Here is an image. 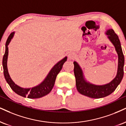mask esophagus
Wrapping results in <instances>:
<instances>
[{
    "label": "esophagus",
    "instance_id": "obj_1",
    "mask_svg": "<svg viewBox=\"0 0 126 126\" xmlns=\"http://www.w3.org/2000/svg\"><path fill=\"white\" fill-rule=\"evenodd\" d=\"M75 54L74 53V52H71L68 54V58H69V60H74V59L75 58Z\"/></svg>",
    "mask_w": 126,
    "mask_h": 126
}]
</instances>
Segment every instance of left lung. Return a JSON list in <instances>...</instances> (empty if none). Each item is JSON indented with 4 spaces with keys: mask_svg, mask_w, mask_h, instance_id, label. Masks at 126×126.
<instances>
[{
    "mask_svg": "<svg viewBox=\"0 0 126 126\" xmlns=\"http://www.w3.org/2000/svg\"><path fill=\"white\" fill-rule=\"evenodd\" d=\"M105 34L108 35L109 40L114 46L118 55L117 75L111 82L105 85H97L92 84L86 81L83 75V71L79 65L76 61L74 62V71L76 79V86L78 91L80 94L91 98H102L110 94L115 91L118 85L120 84L124 75L125 57L123 53L119 37L114 32V30L111 29L107 30Z\"/></svg>",
    "mask_w": 126,
    "mask_h": 126,
    "instance_id": "obj_1",
    "label": "left lung"
}]
</instances>
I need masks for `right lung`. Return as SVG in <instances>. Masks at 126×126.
Segmentation results:
<instances>
[{
  "label": "right lung",
  "instance_id": "1",
  "mask_svg": "<svg viewBox=\"0 0 126 126\" xmlns=\"http://www.w3.org/2000/svg\"><path fill=\"white\" fill-rule=\"evenodd\" d=\"M14 34H15V32H12L9 35L8 38L6 41L5 45V52H4L3 57L2 65L3 68L4 76L6 82H7L12 89L15 93H16L18 95L23 96V97H27L28 98L30 99H37L47 95L50 92L53 88L56 77L58 73L60 72V71L61 70L63 63L67 60V57H65L63 60L60 61L58 63H56L49 71L44 80L40 84L30 88H21L16 84L12 80L9 75L8 69H7V62L9 53L8 46L11 40L13 38Z\"/></svg>",
  "mask_w": 126,
  "mask_h": 126
}]
</instances>
